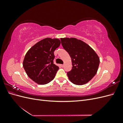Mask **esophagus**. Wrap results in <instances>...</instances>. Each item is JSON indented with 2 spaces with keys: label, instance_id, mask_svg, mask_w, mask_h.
<instances>
[{
  "label": "esophagus",
  "instance_id": "34e87169",
  "mask_svg": "<svg viewBox=\"0 0 123 123\" xmlns=\"http://www.w3.org/2000/svg\"><path fill=\"white\" fill-rule=\"evenodd\" d=\"M61 66L62 67H64V65H61Z\"/></svg>",
  "mask_w": 123,
  "mask_h": 123
}]
</instances>
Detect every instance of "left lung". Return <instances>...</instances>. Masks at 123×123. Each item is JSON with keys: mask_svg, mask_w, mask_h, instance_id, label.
Returning <instances> with one entry per match:
<instances>
[{"mask_svg": "<svg viewBox=\"0 0 123 123\" xmlns=\"http://www.w3.org/2000/svg\"><path fill=\"white\" fill-rule=\"evenodd\" d=\"M62 47L71 58L72 69L67 72L69 80L77 85L89 82L97 73L99 58L87 43L76 38H61Z\"/></svg>", "mask_w": 123, "mask_h": 123, "instance_id": "1", "label": "left lung"}]
</instances>
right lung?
I'll list each match as a JSON object with an SVG mask.
<instances>
[{"label": "right lung", "instance_id": "1", "mask_svg": "<svg viewBox=\"0 0 123 123\" xmlns=\"http://www.w3.org/2000/svg\"><path fill=\"white\" fill-rule=\"evenodd\" d=\"M61 44L58 38H46L35 43L26 53L23 67L28 76L39 85L52 80L59 67L53 63L54 52Z\"/></svg>", "mask_w": 123, "mask_h": 123}]
</instances>
